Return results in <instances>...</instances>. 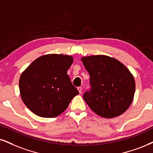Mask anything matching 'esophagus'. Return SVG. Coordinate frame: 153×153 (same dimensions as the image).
<instances>
[{
  "mask_svg": "<svg viewBox=\"0 0 153 153\" xmlns=\"http://www.w3.org/2000/svg\"><path fill=\"white\" fill-rule=\"evenodd\" d=\"M77 89H78L79 92V94H82V87H81V86H79V87L77 88Z\"/></svg>",
  "mask_w": 153,
  "mask_h": 153,
  "instance_id": "obj_1",
  "label": "esophagus"
}]
</instances>
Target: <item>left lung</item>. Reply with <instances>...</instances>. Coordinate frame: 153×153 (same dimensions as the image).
Masks as SVG:
<instances>
[{"label": "left lung", "instance_id": "obj_1", "mask_svg": "<svg viewBox=\"0 0 153 153\" xmlns=\"http://www.w3.org/2000/svg\"><path fill=\"white\" fill-rule=\"evenodd\" d=\"M90 75L91 90L84 94V101L95 114L112 118L123 114L134 97V77L125 65L115 58L92 55L82 58Z\"/></svg>", "mask_w": 153, "mask_h": 153}]
</instances>
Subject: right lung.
Here are the masks:
<instances>
[{
	"instance_id": "add662e5",
	"label": "right lung",
	"mask_w": 153,
	"mask_h": 153,
	"mask_svg": "<svg viewBox=\"0 0 153 153\" xmlns=\"http://www.w3.org/2000/svg\"><path fill=\"white\" fill-rule=\"evenodd\" d=\"M71 56L49 54L33 61L20 75V96L32 112L43 118H54L65 111L79 91L67 70Z\"/></svg>"
}]
</instances>
